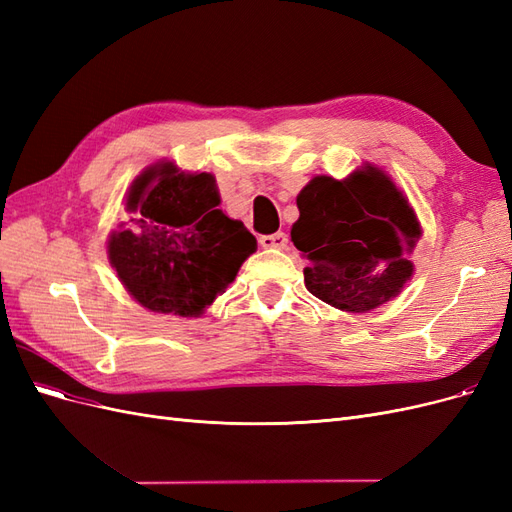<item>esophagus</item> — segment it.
<instances>
[{
    "mask_svg": "<svg viewBox=\"0 0 512 512\" xmlns=\"http://www.w3.org/2000/svg\"><path fill=\"white\" fill-rule=\"evenodd\" d=\"M258 243L265 247V250H284L288 245V237L286 232H273V235H262Z\"/></svg>",
    "mask_w": 512,
    "mask_h": 512,
    "instance_id": "1",
    "label": "esophagus"
}]
</instances>
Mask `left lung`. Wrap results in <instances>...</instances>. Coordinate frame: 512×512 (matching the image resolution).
<instances>
[{"label":"left lung","mask_w":512,"mask_h":512,"mask_svg":"<svg viewBox=\"0 0 512 512\" xmlns=\"http://www.w3.org/2000/svg\"><path fill=\"white\" fill-rule=\"evenodd\" d=\"M290 239L309 260L305 286L320 301L363 314L393 299L412 275L421 228L395 183L367 166L348 179L314 177L297 196Z\"/></svg>","instance_id":"8db88e82"}]
</instances>
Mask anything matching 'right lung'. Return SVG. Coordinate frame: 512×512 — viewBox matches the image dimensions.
I'll list each match as a JSON object with an SVG mask.
<instances>
[{
    "instance_id": "obj_1",
    "label": "right lung",
    "mask_w": 512,
    "mask_h": 512,
    "mask_svg": "<svg viewBox=\"0 0 512 512\" xmlns=\"http://www.w3.org/2000/svg\"><path fill=\"white\" fill-rule=\"evenodd\" d=\"M218 205L209 173L185 175L168 162L134 181V215L108 239V260L143 307L185 318L203 314L256 252L252 232Z\"/></svg>"
}]
</instances>
